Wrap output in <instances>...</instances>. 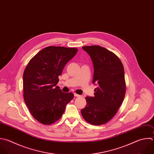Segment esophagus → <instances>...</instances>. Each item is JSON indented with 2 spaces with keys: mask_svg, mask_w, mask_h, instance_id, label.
Returning a JSON list of instances; mask_svg holds the SVG:
<instances>
[{
  "mask_svg": "<svg viewBox=\"0 0 154 154\" xmlns=\"http://www.w3.org/2000/svg\"><path fill=\"white\" fill-rule=\"evenodd\" d=\"M74 96H75V97H80V96H81V95L78 94H76V93H74Z\"/></svg>",
  "mask_w": 154,
  "mask_h": 154,
  "instance_id": "34e87169",
  "label": "esophagus"
}]
</instances>
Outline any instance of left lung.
Wrapping results in <instances>:
<instances>
[{"label": "left lung", "instance_id": "8db88e82", "mask_svg": "<svg viewBox=\"0 0 154 154\" xmlns=\"http://www.w3.org/2000/svg\"><path fill=\"white\" fill-rule=\"evenodd\" d=\"M93 66V84H97L94 96L85 97L87 105L81 109L84 120L93 125L109 122L117 112L125 97L126 83L123 64L113 52L100 46H84Z\"/></svg>", "mask_w": 154, "mask_h": 154}]
</instances>
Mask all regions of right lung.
<instances>
[{
    "label": "right lung",
    "mask_w": 154,
    "mask_h": 154,
    "mask_svg": "<svg viewBox=\"0 0 154 154\" xmlns=\"http://www.w3.org/2000/svg\"><path fill=\"white\" fill-rule=\"evenodd\" d=\"M77 52L74 48L48 46L37 53L25 69L24 100L32 116L42 124L58 120L74 97L72 93L62 92L57 84L64 66Z\"/></svg>",
    "instance_id": "right-lung-1"
}]
</instances>
